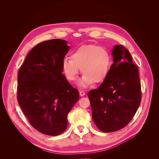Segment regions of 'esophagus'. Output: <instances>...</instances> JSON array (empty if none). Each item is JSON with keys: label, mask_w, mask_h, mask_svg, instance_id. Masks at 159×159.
Segmentation results:
<instances>
[{"label": "esophagus", "mask_w": 159, "mask_h": 159, "mask_svg": "<svg viewBox=\"0 0 159 159\" xmlns=\"http://www.w3.org/2000/svg\"><path fill=\"white\" fill-rule=\"evenodd\" d=\"M80 96L82 97V96H84L85 95V93L84 92V91H80Z\"/></svg>", "instance_id": "1"}]
</instances>
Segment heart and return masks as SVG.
Instances as JSON below:
<instances>
[{"instance_id":"heart-1","label":"heart","mask_w":159,"mask_h":159,"mask_svg":"<svg viewBox=\"0 0 159 159\" xmlns=\"http://www.w3.org/2000/svg\"><path fill=\"white\" fill-rule=\"evenodd\" d=\"M111 65V57L103 47L84 45L74 50L71 57H65L61 70L66 79L74 81L81 69L84 74L79 80V87L86 88L93 83L100 84L107 78Z\"/></svg>"}]
</instances>
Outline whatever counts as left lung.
Segmentation results:
<instances>
[{
	"label": "left lung",
	"mask_w": 159,
	"mask_h": 159,
	"mask_svg": "<svg viewBox=\"0 0 159 159\" xmlns=\"http://www.w3.org/2000/svg\"><path fill=\"white\" fill-rule=\"evenodd\" d=\"M113 64L109 74L98 89L89 91L93 122L105 133L125 127L141 103V83L137 66L131 54L122 45L112 50Z\"/></svg>",
	"instance_id": "obj_1"
}]
</instances>
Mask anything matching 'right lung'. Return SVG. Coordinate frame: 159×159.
I'll return each instance as SVG.
<instances>
[{
  "label": "right lung",
  "instance_id": "obj_1",
  "mask_svg": "<svg viewBox=\"0 0 159 159\" xmlns=\"http://www.w3.org/2000/svg\"><path fill=\"white\" fill-rule=\"evenodd\" d=\"M66 40L54 39L28 53L18 74V102L31 125L48 135H58L80 98L62 74L61 62L70 50Z\"/></svg>",
  "mask_w": 159,
  "mask_h": 159
}]
</instances>
